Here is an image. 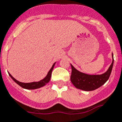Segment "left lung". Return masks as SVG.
<instances>
[{
  "label": "left lung",
  "instance_id": "1",
  "mask_svg": "<svg viewBox=\"0 0 122 122\" xmlns=\"http://www.w3.org/2000/svg\"><path fill=\"white\" fill-rule=\"evenodd\" d=\"M113 55L112 54V63L108 70L102 75H88L80 72L71 64V81L76 88L84 91H93L102 86L105 83L110 76L113 65Z\"/></svg>",
  "mask_w": 122,
  "mask_h": 122
}]
</instances>
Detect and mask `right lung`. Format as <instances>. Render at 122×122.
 I'll return each instance as SVG.
<instances>
[{"label":"right lung","mask_w":122,"mask_h":122,"mask_svg":"<svg viewBox=\"0 0 122 122\" xmlns=\"http://www.w3.org/2000/svg\"><path fill=\"white\" fill-rule=\"evenodd\" d=\"M55 64H56V63H54V64H53V65L52 66V67H51V68L49 71V72L47 73V75H46V76L44 79L40 80L39 81H34L31 82V83H22V82H20L19 81H17V80H15V79L9 73V76H10V78H11L17 84V85H19L20 86H21L22 88H23L27 89V90H34V89H37L41 88V87L44 86H45L47 83H49V81H50V79H51L52 71V70H53V68H54V65H55Z\"/></svg>","instance_id":"obj_1"}]
</instances>
